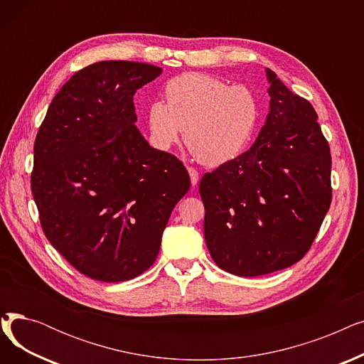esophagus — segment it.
Masks as SVG:
<instances>
[{"label":"esophagus","instance_id":"esophagus-1","mask_svg":"<svg viewBox=\"0 0 364 364\" xmlns=\"http://www.w3.org/2000/svg\"><path fill=\"white\" fill-rule=\"evenodd\" d=\"M187 169H188V176H190V181H192V186H196L199 181V172L192 166H188Z\"/></svg>","mask_w":364,"mask_h":364}]
</instances>
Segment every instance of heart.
<instances>
[{
  "mask_svg": "<svg viewBox=\"0 0 364 364\" xmlns=\"http://www.w3.org/2000/svg\"><path fill=\"white\" fill-rule=\"evenodd\" d=\"M165 99L147 110L150 141L159 150L184 141L203 165L220 166L250 144L259 118L255 92L205 73H183L165 87Z\"/></svg>",
  "mask_w": 364,
  "mask_h": 364,
  "instance_id": "b5f03b06",
  "label": "heart"
}]
</instances>
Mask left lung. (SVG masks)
<instances>
[{
    "label": "left lung",
    "mask_w": 364,
    "mask_h": 364,
    "mask_svg": "<svg viewBox=\"0 0 364 364\" xmlns=\"http://www.w3.org/2000/svg\"><path fill=\"white\" fill-rule=\"evenodd\" d=\"M270 110L252 147L199 184L203 235L220 269L279 272L311 247L332 202V158L311 103L267 69Z\"/></svg>",
    "instance_id": "8db88e82"
}]
</instances>
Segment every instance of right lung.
<instances>
[{"label":"right lung","instance_id":"add662e5","mask_svg":"<svg viewBox=\"0 0 364 364\" xmlns=\"http://www.w3.org/2000/svg\"><path fill=\"white\" fill-rule=\"evenodd\" d=\"M161 73L147 63H92L54 95L36 134L31 188L43 232L94 280L144 273L190 187L183 162L150 147L134 124V94Z\"/></svg>","mask_w":364,"mask_h":364}]
</instances>
